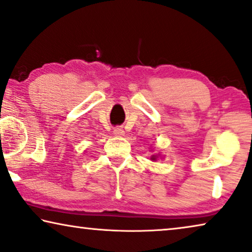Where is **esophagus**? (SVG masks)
Returning <instances> with one entry per match:
<instances>
[{
	"label": "esophagus",
	"mask_w": 252,
	"mask_h": 252,
	"mask_svg": "<svg viewBox=\"0 0 252 252\" xmlns=\"http://www.w3.org/2000/svg\"><path fill=\"white\" fill-rule=\"evenodd\" d=\"M113 132L116 137H121V136H123V133H125V131H123L122 127H115V129L113 130Z\"/></svg>",
	"instance_id": "34e87169"
}]
</instances>
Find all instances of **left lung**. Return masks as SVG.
Wrapping results in <instances>:
<instances>
[{
    "mask_svg": "<svg viewBox=\"0 0 252 252\" xmlns=\"http://www.w3.org/2000/svg\"><path fill=\"white\" fill-rule=\"evenodd\" d=\"M152 159H153V160H155V159H156V156H153V157H152Z\"/></svg>",
    "mask_w": 252,
    "mask_h": 252,
    "instance_id": "8db88e82",
    "label": "left lung"
}]
</instances>
